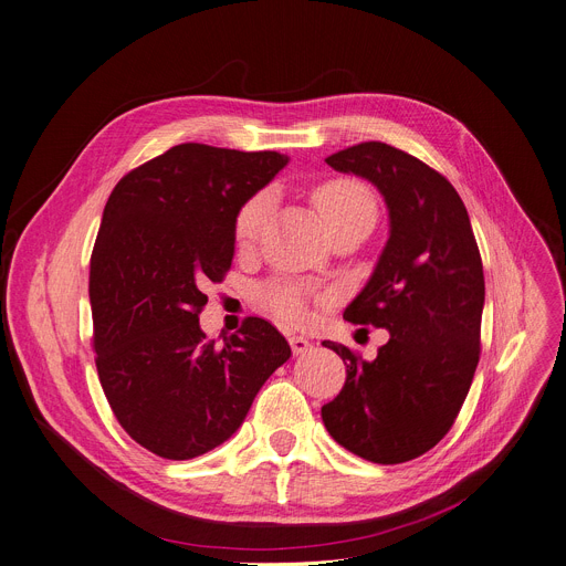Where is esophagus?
Segmentation results:
<instances>
[{
    "label": "esophagus",
    "mask_w": 566,
    "mask_h": 566,
    "mask_svg": "<svg viewBox=\"0 0 566 566\" xmlns=\"http://www.w3.org/2000/svg\"><path fill=\"white\" fill-rule=\"evenodd\" d=\"M289 343H291V349H293V354H304L306 349L312 347V340H310V338L297 336V334H291V336H289Z\"/></svg>",
    "instance_id": "34e87169"
}]
</instances>
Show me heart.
I'll list each match as a JSON object with an SVG mask.
<instances>
[{"mask_svg":"<svg viewBox=\"0 0 566 566\" xmlns=\"http://www.w3.org/2000/svg\"><path fill=\"white\" fill-rule=\"evenodd\" d=\"M312 202L321 214L327 230L334 234L340 228L377 217V205L373 191L354 178H327L312 189ZM271 210L269 191H256L250 196L234 217V239L239 245L250 248L260 241ZM310 297L327 300V293L306 291L291 277H275L256 291V300L275 318L300 325L310 318Z\"/></svg>","mask_w":566,"mask_h":566,"instance_id":"heart-1","label":"heart"}]
</instances>
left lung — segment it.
<instances>
[{
    "mask_svg": "<svg viewBox=\"0 0 566 566\" xmlns=\"http://www.w3.org/2000/svg\"><path fill=\"white\" fill-rule=\"evenodd\" d=\"M325 163L368 178L386 198L388 243L343 318L386 327L390 338L375 361L323 340L343 358L347 377L321 416L347 451L397 465L433 449L470 392L485 302L481 252L458 191L410 153L361 142Z\"/></svg>",
    "mask_w": 566,
    "mask_h": 566,
    "instance_id": "1",
    "label": "left lung"
}]
</instances>
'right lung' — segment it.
Masks as SVG:
<instances>
[{
  "label": "right lung",
  "mask_w": 566,
  "mask_h": 566,
  "mask_svg": "<svg viewBox=\"0 0 566 566\" xmlns=\"http://www.w3.org/2000/svg\"><path fill=\"white\" fill-rule=\"evenodd\" d=\"M284 165L277 150L178 144L106 202L90 260L94 364L117 422L160 458L226 442L291 356L264 318L248 316L223 345L198 325L205 289L232 266L237 210Z\"/></svg>",
  "instance_id": "obj_1"
}]
</instances>
